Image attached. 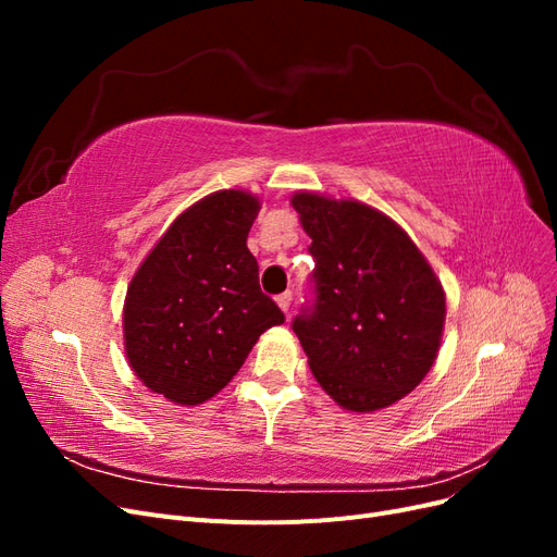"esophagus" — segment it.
<instances>
[{"label": "esophagus", "instance_id": "1", "mask_svg": "<svg viewBox=\"0 0 557 557\" xmlns=\"http://www.w3.org/2000/svg\"><path fill=\"white\" fill-rule=\"evenodd\" d=\"M290 301H293V293H283L276 297V305L283 309V313H290Z\"/></svg>", "mask_w": 557, "mask_h": 557}]
</instances>
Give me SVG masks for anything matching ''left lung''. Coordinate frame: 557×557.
Segmentation results:
<instances>
[{"label":"left lung","mask_w":557,"mask_h":557,"mask_svg":"<svg viewBox=\"0 0 557 557\" xmlns=\"http://www.w3.org/2000/svg\"><path fill=\"white\" fill-rule=\"evenodd\" d=\"M311 237V309L293 320L309 367L339 407H391L425 379L442 344L446 297L393 218L356 199L293 195Z\"/></svg>","instance_id":"left-lung-1"}]
</instances>
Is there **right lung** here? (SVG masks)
<instances>
[{"label": "right lung", "mask_w": 557, "mask_h": 557, "mask_svg": "<svg viewBox=\"0 0 557 557\" xmlns=\"http://www.w3.org/2000/svg\"><path fill=\"white\" fill-rule=\"evenodd\" d=\"M260 199L218 190L185 209L132 276L123 332L132 372L183 407L211 399L285 315L246 246Z\"/></svg>", "instance_id": "add662e5"}]
</instances>
